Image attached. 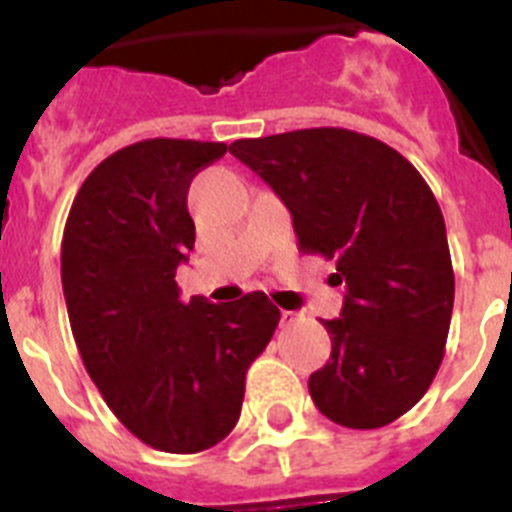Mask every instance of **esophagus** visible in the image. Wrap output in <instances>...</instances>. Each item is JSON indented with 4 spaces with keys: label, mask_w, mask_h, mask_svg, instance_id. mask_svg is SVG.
Wrapping results in <instances>:
<instances>
[{
    "label": "esophagus",
    "mask_w": 512,
    "mask_h": 512,
    "mask_svg": "<svg viewBox=\"0 0 512 512\" xmlns=\"http://www.w3.org/2000/svg\"><path fill=\"white\" fill-rule=\"evenodd\" d=\"M297 318H300V312L282 310V325H284V328H289V325H295Z\"/></svg>",
    "instance_id": "esophagus-1"
}]
</instances>
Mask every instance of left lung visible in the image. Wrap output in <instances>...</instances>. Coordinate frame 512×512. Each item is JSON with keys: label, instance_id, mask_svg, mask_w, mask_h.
Instances as JSON below:
<instances>
[{"label": "left lung", "instance_id": "left-lung-1", "mask_svg": "<svg viewBox=\"0 0 512 512\" xmlns=\"http://www.w3.org/2000/svg\"><path fill=\"white\" fill-rule=\"evenodd\" d=\"M287 205L300 251L336 261L341 318L320 320L330 359L310 374L315 408L382 428L428 392L454 310L441 207L408 158L369 135L310 128L230 143Z\"/></svg>", "mask_w": 512, "mask_h": 512}]
</instances>
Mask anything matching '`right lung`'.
I'll return each instance as SVG.
<instances>
[{
  "label": "right lung",
  "instance_id": "1",
  "mask_svg": "<svg viewBox=\"0 0 512 512\" xmlns=\"http://www.w3.org/2000/svg\"><path fill=\"white\" fill-rule=\"evenodd\" d=\"M225 143L153 138L107 156L71 205L61 282L89 377L125 428L169 454H197L238 423L246 372L279 325L264 292L182 302L194 248L189 184Z\"/></svg>",
  "mask_w": 512,
  "mask_h": 512
}]
</instances>
